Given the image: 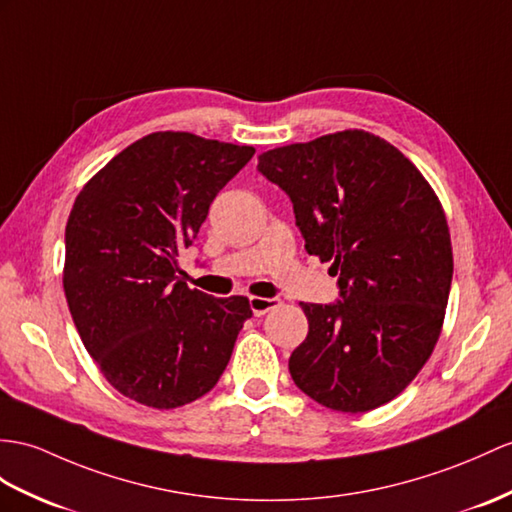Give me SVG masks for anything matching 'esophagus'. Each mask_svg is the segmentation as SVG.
<instances>
[{
  "label": "esophagus",
  "instance_id": "34e87169",
  "mask_svg": "<svg viewBox=\"0 0 512 512\" xmlns=\"http://www.w3.org/2000/svg\"><path fill=\"white\" fill-rule=\"evenodd\" d=\"M280 304H282V302H280L278 297H256V295L249 297V306H252V313H254L256 317L267 315L269 310L278 308Z\"/></svg>",
  "mask_w": 512,
  "mask_h": 512
}]
</instances>
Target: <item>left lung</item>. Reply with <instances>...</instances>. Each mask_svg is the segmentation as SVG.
Masks as SVG:
<instances>
[{"mask_svg":"<svg viewBox=\"0 0 512 512\" xmlns=\"http://www.w3.org/2000/svg\"><path fill=\"white\" fill-rule=\"evenodd\" d=\"M258 169L289 193L306 252L341 302H299L308 334L293 382L321 406L367 413L400 395L441 336L454 254L443 206L400 149L365 130L269 149Z\"/></svg>","mask_w":512,"mask_h":512,"instance_id":"1","label":"left lung"}]
</instances>
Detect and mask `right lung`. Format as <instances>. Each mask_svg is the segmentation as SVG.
<instances>
[{"instance_id": "add662e5", "label": "right lung", "mask_w": 512, "mask_h": 512, "mask_svg": "<svg viewBox=\"0 0 512 512\" xmlns=\"http://www.w3.org/2000/svg\"><path fill=\"white\" fill-rule=\"evenodd\" d=\"M256 154L191 132H152L82 186L62 286L86 352L130 400L158 410L206 395L252 317L243 295L189 289L178 254L217 193Z\"/></svg>"}]
</instances>
